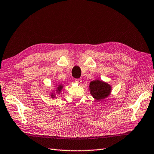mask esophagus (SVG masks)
Returning a JSON list of instances; mask_svg holds the SVG:
<instances>
[{"instance_id":"34e87169","label":"esophagus","mask_w":154,"mask_h":154,"mask_svg":"<svg viewBox=\"0 0 154 154\" xmlns=\"http://www.w3.org/2000/svg\"><path fill=\"white\" fill-rule=\"evenodd\" d=\"M75 82L77 83H78V84H81L82 81L81 79H76V80H75Z\"/></svg>"}]
</instances>
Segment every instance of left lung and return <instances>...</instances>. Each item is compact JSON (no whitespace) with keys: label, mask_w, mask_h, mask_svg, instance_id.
Here are the masks:
<instances>
[{"label":"left lung","mask_w":154,"mask_h":154,"mask_svg":"<svg viewBox=\"0 0 154 154\" xmlns=\"http://www.w3.org/2000/svg\"><path fill=\"white\" fill-rule=\"evenodd\" d=\"M91 94L97 101L103 100L108 97L112 90L111 86L102 80H96L92 81L89 85Z\"/></svg>","instance_id":"8db88e82"}]
</instances>
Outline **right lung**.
I'll list each match as a JSON object with an SVG mask.
<instances>
[{
	"label": "right lung",
	"instance_id": "right-lung-1",
	"mask_svg": "<svg viewBox=\"0 0 154 154\" xmlns=\"http://www.w3.org/2000/svg\"><path fill=\"white\" fill-rule=\"evenodd\" d=\"M63 85H58V86H57V87L56 88V92H57V93H60L61 92V91L62 90V88H63ZM55 94L54 92H52L51 93V97H52V98H54V97H55Z\"/></svg>",
	"mask_w": 154,
	"mask_h": 154
}]
</instances>
